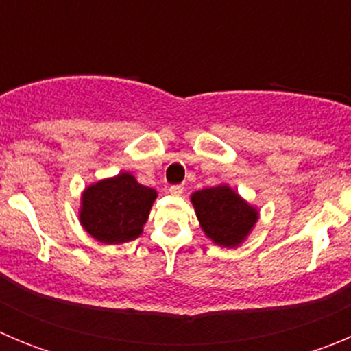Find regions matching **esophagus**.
Instances as JSON below:
<instances>
[{"mask_svg":"<svg viewBox=\"0 0 351 351\" xmlns=\"http://www.w3.org/2000/svg\"><path fill=\"white\" fill-rule=\"evenodd\" d=\"M170 195H181L182 191H184V188H182V184H172L169 188Z\"/></svg>","mask_w":351,"mask_h":351,"instance_id":"1","label":"esophagus"}]
</instances>
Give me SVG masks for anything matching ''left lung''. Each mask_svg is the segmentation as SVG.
<instances>
[{
  "label": "left lung",
  "mask_w": 351,
  "mask_h": 351,
  "mask_svg": "<svg viewBox=\"0 0 351 351\" xmlns=\"http://www.w3.org/2000/svg\"><path fill=\"white\" fill-rule=\"evenodd\" d=\"M202 230L219 246L235 247L253 228L258 213L228 186H216L191 197Z\"/></svg>",
  "instance_id": "1"
}]
</instances>
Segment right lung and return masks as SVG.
I'll use <instances>...</instances> for the list:
<instances>
[{"label":"right lung","mask_w":351,"mask_h":351,"mask_svg":"<svg viewBox=\"0 0 351 351\" xmlns=\"http://www.w3.org/2000/svg\"><path fill=\"white\" fill-rule=\"evenodd\" d=\"M154 198L153 188L138 184L132 173H119L84 191L80 223L100 243H128L142 234Z\"/></svg>","instance_id":"1"}]
</instances>
